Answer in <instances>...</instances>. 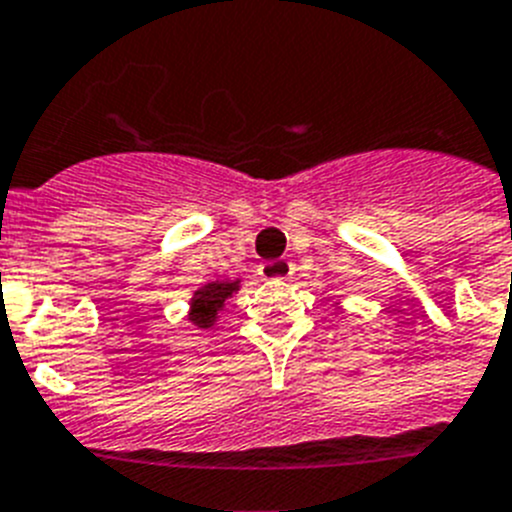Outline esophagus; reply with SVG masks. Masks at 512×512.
<instances>
[{"label":"esophagus","mask_w":512,"mask_h":512,"mask_svg":"<svg viewBox=\"0 0 512 512\" xmlns=\"http://www.w3.org/2000/svg\"><path fill=\"white\" fill-rule=\"evenodd\" d=\"M293 273V265L288 260H270L260 265V275L265 281H278V278H288Z\"/></svg>","instance_id":"obj_1"}]
</instances>
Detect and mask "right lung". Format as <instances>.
<instances>
[{"instance_id":"right-lung-1","label":"right lung","mask_w":512,"mask_h":512,"mask_svg":"<svg viewBox=\"0 0 512 512\" xmlns=\"http://www.w3.org/2000/svg\"><path fill=\"white\" fill-rule=\"evenodd\" d=\"M239 281H213L208 286H203L201 291H195L193 296V311H190V322L198 324V327H211L216 322V314L224 306V301L229 299L231 293L237 291Z\"/></svg>"}]
</instances>
